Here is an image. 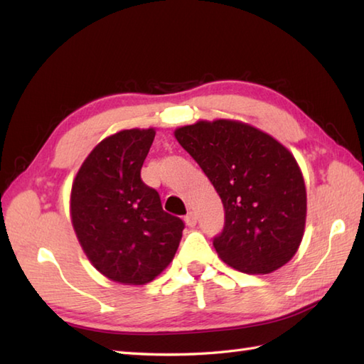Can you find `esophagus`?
<instances>
[{"label": "esophagus", "mask_w": 364, "mask_h": 364, "mask_svg": "<svg viewBox=\"0 0 364 364\" xmlns=\"http://www.w3.org/2000/svg\"><path fill=\"white\" fill-rule=\"evenodd\" d=\"M184 220H186V223L189 227H196L197 225V215L194 211H189L186 214V218H184Z\"/></svg>", "instance_id": "1"}]
</instances>
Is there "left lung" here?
Masks as SVG:
<instances>
[{"label":"left lung","instance_id":"left-lung-1","mask_svg":"<svg viewBox=\"0 0 364 364\" xmlns=\"http://www.w3.org/2000/svg\"><path fill=\"white\" fill-rule=\"evenodd\" d=\"M176 141L210 178L225 210L213 245L228 266L270 274L304 237L306 191L297 161L272 136L236 120L197 122Z\"/></svg>","mask_w":364,"mask_h":364}]
</instances>
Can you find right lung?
<instances>
[{"mask_svg": "<svg viewBox=\"0 0 364 364\" xmlns=\"http://www.w3.org/2000/svg\"><path fill=\"white\" fill-rule=\"evenodd\" d=\"M154 129H123L82 162L72 186V223L84 253L109 280L151 282L173 259L184 222L162 210L141 168Z\"/></svg>", "mask_w": 364, "mask_h": 364, "instance_id": "obj_1", "label": "right lung"}]
</instances>
